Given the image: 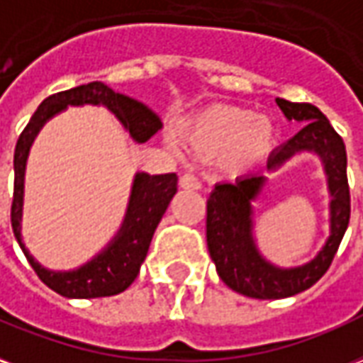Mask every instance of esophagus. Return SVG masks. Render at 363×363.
<instances>
[{"label": "esophagus", "mask_w": 363, "mask_h": 363, "mask_svg": "<svg viewBox=\"0 0 363 363\" xmlns=\"http://www.w3.org/2000/svg\"><path fill=\"white\" fill-rule=\"evenodd\" d=\"M179 187H182V189H187V191H197L201 187V184L197 182L195 176H191V174H184V176H179Z\"/></svg>", "instance_id": "obj_1"}]
</instances>
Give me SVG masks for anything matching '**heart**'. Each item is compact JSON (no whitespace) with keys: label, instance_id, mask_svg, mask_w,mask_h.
I'll list each match as a JSON object with an SVG mask.
<instances>
[{"label":"heart","instance_id":"obj_1","mask_svg":"<svg viewBox=\"0 0 363 363\" xmlns=\"http://www.w3.org/2000/svg\"><path fill=\"white\" fill-rule=\"evenodd\" d=\"M176 141L216 170L238 178L263 164L277 147V127L265 116L238 106H213L176 129Z\"/></svg>","mask_w":363,"mask_h":363}]
</instances>
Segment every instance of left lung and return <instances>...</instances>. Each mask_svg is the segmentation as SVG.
<instances>
[{
	"instance_id": "obj_1",
	"label": "left lung",
	"mask_w": 363,
	"mask_h": 363,
	"mask_svg": "<svg viewBox=\"0 0 363 363\" xmlns=\"http://www.w3.org/2000/svg\"><path fill=\"white\" fill-rule=\"evenodd\" d=\"M286 120L301 129L277 149L267 162L274 172L301 152L321 158L330 193V236L309 263L300 267L272 265L257 250L253 238V203L263 193L267 176L253 174L236 184L214 185L207 201V245L222 282L234 292L255 300H280L303 292L327 272L350 220V187L346 178V147L325 113L313 104L277 98Z\"/></svg>"
}]
</instances>
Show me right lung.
<instances>
[{
	"instance_id": "obj_1",
	"label": "right lung",
	"mask_w": 363,
	"mask_h": 363,
	"mask_svg": "<svg viewBox=\"0 0 363 363\" xmlns=\"http://www.w3.org/2000/svg\"><path fill=\"white\" fill-rule=\"evenodd\" d=\"M106 106L120 120L135 143H147L152 135L162 127V121L149 106H145L135 98L112 91L100 81L81 84L69 91L57 92L48 96L28 125L23 129L15 147V189H13L11 226L21 250L28 259V263L38 274V279L52 288L54 292L65 298H104L116 296L131 286L137 279L143 261L147 257L150 240L155 236L158 222L170 205L172 197L178 191V176L176 174H158L149 176L145 172L135 174L133 187L129 195L125 218L120 232L104 250L75 271H50L28 253L21 236V218H23V195H25V170L28 150L33 147L36 135L44 123L55 113L65 110L67 106Z\"/></svg>"
}]
</instances>
